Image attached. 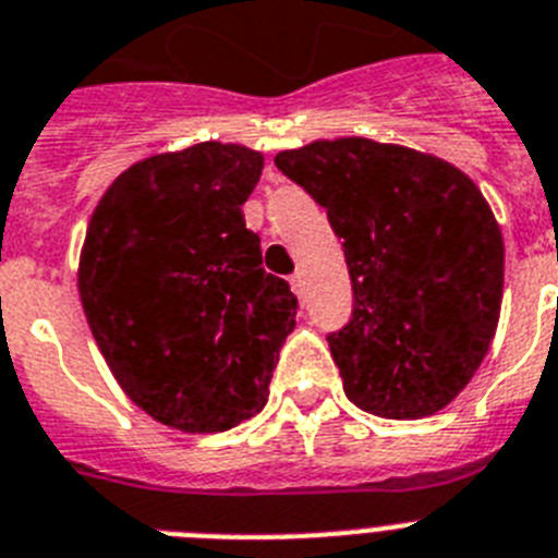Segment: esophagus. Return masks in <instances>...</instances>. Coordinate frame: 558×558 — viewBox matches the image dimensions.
<instances>
[{
	"label": "esophagus",
	"instance_id": "obj_1",
	"mask_svg": "<svg viewBox=\"0 0 558 558\" xmlns=\"http://www.w3.org/2000/svg\"><path fill=\"white\" fill-rule=\"evenodd\" d=\"M289 283H292L294 294H298V298H303V278H300V275H292V278H289Z\"/></svg>",
	"mask_w": 558,
	"mask_h": 558
}]
</instances>
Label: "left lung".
Returning a JSON list of instances; mask_svg holds the SVG:
<instances>
[{"mask_svg": "<svg viewBox=\"0 0 558 558\" xmlns=\"http://www.w3.org/2000/svg\"><path fill=\"white\" fill-rule=\"evenodd\" d=\"M275 165L342 239L351 319L328 333L345 396L379 418H424L469 385L502 300L500 227L472 179L404 145L319 140Z\"/></svg>", "mask_w": 558, "mask_h": 558, "instance_id": "1", "label": "left lung"}]
</instances>
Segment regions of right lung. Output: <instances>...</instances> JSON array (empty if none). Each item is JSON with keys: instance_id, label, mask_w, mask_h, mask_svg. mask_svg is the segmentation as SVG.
I'll return each instance as SVG.
<instances>
[{"instance_id": "1", "label": "right lung", "mask_w": 558, "mask_h": 558, "mask_svg": "<svg viewBox=\"0 0 558 558\" xmlns=\"http://www.w3.org/2000/svg\"><path fill=\"white\" fill-rule=\"evenodd\" d=\"M264 157L198 143L132 165L95 207L81 303L129 399L185 433H225L266 404L298 298L260 260L241 205Z\"/></svg>"}]
</instances>
